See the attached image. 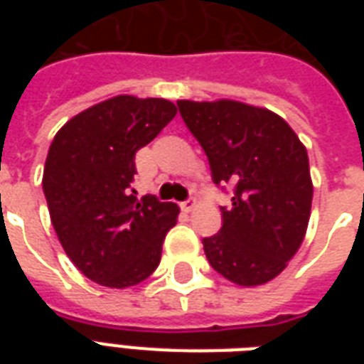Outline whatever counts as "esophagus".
<instances>
[{"label": "esophagus", "instance_id": "34e87169", "mask_svg": "<svg viewBox=\"0 0 364 364\" xmlns=\"http://www.w3.org/2000/svg\"><path fill=\"white\" fill-rule=\"evenodd\" d=\"M194 208H196V202H194V200H187V202H183L181 204V210L187 211V213L188 211H193Z\"/></svg>", "mask_w": 364, "mask_h": 364}]
</instances>
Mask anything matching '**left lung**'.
Here are the masks:
<instances>
[{
  "mask_svg": "<svg viewBox=\"0 0 364 364\" xmlns=\"http://www.w3.org/2000/svg\"><path fill=\"white\" fill-rule=\"evenodd\" d=\"M215 185H234L219 234L204 238L211 268L255 287L279 276L304 242L314 185L304 143L282 117L236 100H179Z\"/></svg>",
  "mask_w": 364,
  "mask_h": 364,
  "instance_id": "left-lung-1",
  "label": "left lung"
}]
</instances>
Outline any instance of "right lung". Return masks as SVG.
Masks as SVG:
<instances>
[{
  "label": "right lung",
  "mask_w": 364,
  "mask_h": 364,
  "mask_svg": "<svg viewBox=\"0 0 364 364\" xmlns=\"http://www.w3.org/2000/svg\"><path fill=\"white\" fill-rule=\"evenodd\" d=\"M177 107L164 98L121 94L65 122L48 147L43 193L65 255L92 282L111 289L147 279L179 208L130 185L136 153L159 136Z\"/></svg>",
  "instance_id": "add662e5"
}]
</instances>
